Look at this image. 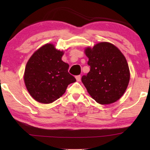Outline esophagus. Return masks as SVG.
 Segmentation results:
<instances>
[{
	"label": "esophagus",
	"mask_w": 150,
	"mask_h": 150,
	"mask_svg": "<svg viewBox=\"0 0 150 150\" xmlns=\"http://www.w3.org/2000/svg\"><path fill=\"white\" fill-rule=\"evenodd\" d=\"M81 78V75H77V76H76V77H75V79H76V80H77V81H80Z\"/></svg>",
	"instance_id": "obj_1"
}]
</instances>
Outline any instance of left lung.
I'll list each match as a JSON object with an SVG mask.
<instances>
[{
  "label": "left lung",
  "mask_w": 150,
  "mask_h": 150,
  "mask_svg": "<svg viewBox=\"0 0 150 150\" xmlns=\"http://www.w3.org/2000/svg\"><path fill=\"white\" fill-rule=\"evenodd\" d=\"M91 70L81 81L96 103L109 105L120 99L129 84L130 73L122 53L110 42H103L85 49Z\"/></svg>",
  "instance_id": "obj_1"
}]
</instances>
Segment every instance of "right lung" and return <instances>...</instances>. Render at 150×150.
Returning <instances> with one entry per match:
<instances>
[{"label": "right lung", "instance_id": "right-lung-1", "mask_svg": "<svg viewBox=\"0 0 150 150\" xmlns=\"http://www.w3.org/2000/svg\"><path fill=\"white\" fill-rule=\"evenodd\" d=\"M63 51L54 44H45L38 49L28 61L24 81L28 91L37 102L50 104L65 93L75 78L68 73L69 65L63 62Z\"/></svg>", "mask_w": 150, "mask_h": 150}]
</instances>
